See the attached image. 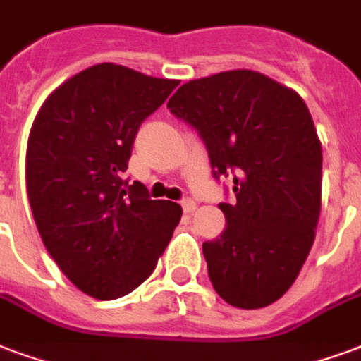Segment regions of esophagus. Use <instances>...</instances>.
<instances>
[{
	"label": "esophagus",
	"instance_id": "1",
	"mask_svg": "<svg viewBox=\"0 0 361 361\" xmlns=\"http://www.w3.org/2000/svg\"><path fill=\"white\" fill-rule=\"evenodd\" d=\"M180 205H183L184 213H192V211H196V202H194L192 197H184Z\"/></svg>",
	"mask_w": 361,
	"mask_h": 361
}]
</instances>
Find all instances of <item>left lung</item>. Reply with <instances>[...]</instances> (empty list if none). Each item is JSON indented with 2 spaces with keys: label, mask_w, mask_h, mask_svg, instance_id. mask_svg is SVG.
Wrapping results in <instances>:
<instances>
[{
  "label": "left lung",
  "mask_w": 361,
  "mask_h": 361,
  "mask_svg": "<svg viewBox=\"0 0 361 361\" xmlns=\"http://www.w3.org/2000/svg\"><path fill=\"white\" fill-rule=\"evenodd\" d=\"M194 127L213 177H232L226 226L203 243L209 280L238 308L272 305L297 280L322 207V145L305 100L253 70L184 83L169 99Z\"/></svg>",
  "instance_id": "left-lung-1"
}]
</instances>
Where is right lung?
Wrapping results in <instances>:
<instances>
[{
	"instance_id": "1",
	"label": "right lung",
	"mask_w": 361,
	"mask_h": 361,
	"mask_svg": "<svg viewBox=\"0 0 361 361\" xmlns=\"http://www.w3.org/2000/svg\"><path fill=\"white\" fill-rule=\"evenodd\" d=\"M178 81L97 64L49 94L32 126L26 186L43 245L94 299L131 293L154 272L183 209L121 178L140 123Z\"/></svg>"
}]
</instances>
